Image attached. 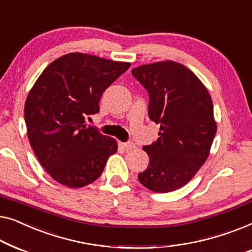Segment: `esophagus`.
<instances>
[{"instance_id":"obj_1","label":"esophagus","mask_w":252,"mask_h":252,"mask_svg":"<svg viewBox=\"0 0 252 252\" xmlns=\"http://www.w3.org/2000/svg\"><path fill=\"white\" fill-rule=\"evenodd\" d=\"M121 146L123 148H126V150H131V148L136 147V145H134L132 141H126V143H121Z\"/></svg>"}]
</instances>
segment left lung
<instances>
[{"instance_id": "8db88e82", "label": "left lung", "mask_w": 252, "mask_h": 252, "mask_svg": "<svg viewBox=\"0 0 252 252\" xmlns=\"http://www.w3.org/2000/svg\"><path fill=\"white\" fill-rule=\"evenodd\" d=\"M131 73L150 95L148 116L160 125L158 140L143 147L150 164L138 179L153 192H172L195 176L210 153L217 131L211 97L192 70L172 60Z\"/></svg>"}]
</instances>
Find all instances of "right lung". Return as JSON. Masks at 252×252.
Instances as JSON below:
<instances>
[{
    "label": "right lung",
    "mask_w": 252,
    "mask_h": 252,
    "mask_svg": "<svg viewBox=\"0 0 252 252\" xmlns=\"http://www.w3.org/2000/svg\"><path fill=\"white\" fill-rule=\"evenodd\" d=\"M131 63L92 55H65L52 62L25 102L27 136L37 160L56 182L70 189L99 178L118 151L114 138L87 126L104 91Z\"/></svg>",
    "instance_id": "1"
}]
</instances>
